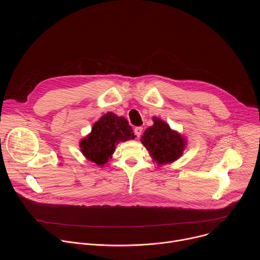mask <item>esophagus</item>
I'll return each mask as SVG.
<instances>
[{
	"label": "esophagus",
	"mask_w": 260,
	"mask_h": 260,
	"mask_svg": "<svg viewBox=\"0 0 260 260\" xmlns=\"http://www.w3.org/2000/svg\"><path fill=\"white\" fill-rule=\"evenodd\" d=\"M134 132H135V135L137 136V138H140V136L142 135V132H143V127L138 126V127H136V128L134 129Z\"/></svg>",
	"instance_id": "34e87169"
}]
</instances>
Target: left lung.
Wrapping results in <instances>:
<instances>
[{"label":"left lung","mask_w":260,"mask_h":260,"mask_svg":"<svg viewBox=\"0 0 260 260\" xmlns=\"http://www.w3.org/2000/svg\"><path fill=\"white\" fill-rule=\"evenodd\" d=\"M154 124L148 127L141 138L142 144L159 166L171 164L183 154L186 141L164 120L154 117Z\"/></svg>","instance_id":"1"}]
</instances>
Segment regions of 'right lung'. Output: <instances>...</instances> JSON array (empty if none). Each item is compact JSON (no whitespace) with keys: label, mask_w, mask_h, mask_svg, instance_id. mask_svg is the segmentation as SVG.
<instances>
[{"label":"right lung","mask_w":260,"mask_h":260,"mask_svg":"<svg viewBox=\"0 0 260 260\" xmlns=\"http://www.w3.org/2000/svg\"><path fill=\"white\" fill-rule=\"evenodd\" d=\"M135 137L124 117L109 112L102 116L93 124L91 133L80 141V148L88 160L104 166L112 157L119 142L133 140Z\"/></svg>","instance_id":"1"}]
</instances>
